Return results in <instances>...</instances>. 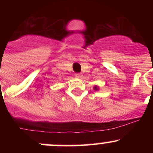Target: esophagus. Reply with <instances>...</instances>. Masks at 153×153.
<instances>
[{"mask_svg":"<svg viewBox=\"0 0 153 153\" xmlns=\"http://www.w3.org/2000/svg\"><path fill=\"white\" fill-rule=\"evenodd\" d=\"M75 77L76 78H80L82 77V75L80 73H76V74H75Z\"/></svg>","mask_w":153,"mask_h":153,"instance_id":"34e87169","label":"esophagus"}]
</instances>
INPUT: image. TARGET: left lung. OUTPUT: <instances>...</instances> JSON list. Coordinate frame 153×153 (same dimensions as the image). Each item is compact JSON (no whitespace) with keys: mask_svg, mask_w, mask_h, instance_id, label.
<instances>
[{"mask_svg":"<svg viewBox=\"0 0 153 153\" xmlns=\"http://www.w3.org/2000/svg\"><path fill=\"white\" fill-rule=\"evenodd\" d=\"M94 89L95 91H99V87L98 86V85H94Z\"/></svg>","mask_w":153,"mask_h":153,"instance_id":"8db88e82","label":"left lung"}]
</instances>
